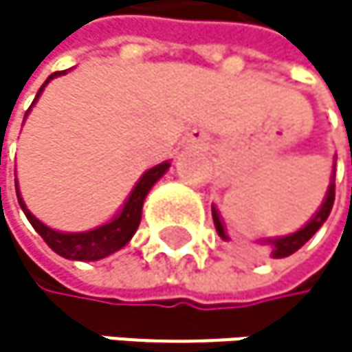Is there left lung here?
<instances>
[{
    "label": "left lung",
    "mask_w": 352,
    "mask_h": 352,
    "mask_svg": "<svg viewBox=\"0 0 352 352\" xmlns=\"http://www.w3.org/2000/svg\"><path fill=\"white\" fill-rule=\"evenodd\" d=\"M333 198H336V184H331V186H329V190H327V198H325V202H323V207L319 209V213H317L313 219H310L302 230H298L296 234H289V236L274 239V241H266V243H270L272 258H287V255L296 253L304 243H308V241H310V236H313V234L317 232V230L323 226V221L329 217L331 207H333ZM213 221H215V228H217V234H219L223 241H228V234H226V230H223V226H221L219 215H217V211H215V209H213Z\"/></svg>",
    "instance_id": "obj_1"
}]
</instances>
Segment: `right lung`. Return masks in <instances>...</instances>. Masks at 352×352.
Returning <instances> with one entry per match:
<instances>
[{
    "label": "right lung",
    "mask_w": 352,
    "mask_h": 352,
    "mask_svg": "<svg viewBox=\"0 0 352 352\" xmlns=\"http://www.w3.org/2000/svg\"><path fill=\"white\" fill-rule=\"evenodd\" d=\"M65 72H54L46 82L44 86L60 76ZM44 86L37 90L35 94V99L39 97V92L44 90ZM33 99V103H35ZM170 164L168 162H162L154 168L147 170L143 177L139 179V184L135 186V190L131 192L129 200H126V205L122 207V211H120V215L116 219H111L109 223L101 226V228H94L90 230V232H80V234H65V232H56V230H50L48 226H44L39 219H35L29 209L25 207V202L19 194V188H16V196H19V205L21 209L25 211L27 219L31 221V226L37 230V234L42 236L46 241V245L63 255V258L67 260H82V262H92V260H101V258H107L109 253L118 251V249H122L131 239L133 234L137 232V228H139V221H141V209H143V200L147 196V192L152 190V186L162 177V175L166 173Z\"/></svg>",
    "instance_id": "1"
}]
</instances>
